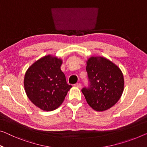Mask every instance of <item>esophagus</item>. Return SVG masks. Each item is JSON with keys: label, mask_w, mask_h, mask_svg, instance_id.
<instances>
[{"label": "esophagus", "mask_w": 147, "mask_h": 147, "mask_svg": "<svg viewBox=\"0 0 147 147\" xmlns=\"http://www.w3.org/2000/svg\"><path fill=\"white\" fill-rule=\"evenodd\" d=\"M81 86H82V84H81V83H79V82L76 83V84H74V86L78 87V88H80V87H81Z\"/></svg>", "instance_id": "1"}]
</instances>
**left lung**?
Listing matches in <instances>:
<instances>
[{"label": "left lung", "instance_id": "left-lung-1", "mask_svg": "<svg viewBox=\"0 0 147 147\" xmlns=\"http://www.w3.org/2000/svg\"><path fill=\"white\" fill-rule=\"evenodd\" d=\"M89 85L82 92L89 106L96 111L110 108L121 98L124 88L122 72L117 65L102 57H92L87 61Z\"/></svg>", "mask_w": 147, "mask_h": 147}]
</instances>
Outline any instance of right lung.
Wrapping results in <instances>:
<instances>
[{
    "mask_svg": "<svg viewBox=\"0 0 147 147\" xmlns=\"http://www.w3.org/2000/svg\"><path fill=\"white\" fill-rule=\"evenodd\" d=\"M62 60L45 56L28 68L24 77L26 94L33 104L45 111H53L64 101L72 87L61 71Z\"/></svg>",
    "mask_w": 147,
    "mask_h": 147,
    "instance_id": "obj_1",
    "label": "right lung"
}]
</instances>
